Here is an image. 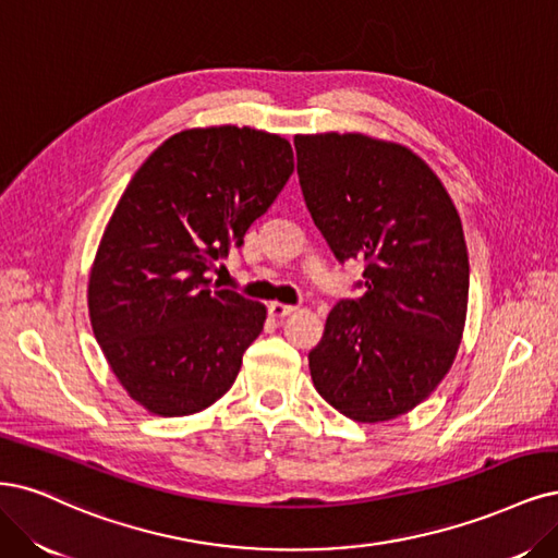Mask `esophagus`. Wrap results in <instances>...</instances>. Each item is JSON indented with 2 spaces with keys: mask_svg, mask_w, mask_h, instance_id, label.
<instances>
[{
  "mask_svg": "<svg viewBox=\"0 0 558 558\" xmlns=\"http://www.w3.org/2000/svg\"><path fill=\"white\" fill-rule=\"evenodd\" d=\"M267 312H270L272 318H286L291 316L295 312L293 304H283V302H270V306H267Z\"/></svg>",
  "mask_w": 558,
  "mask_h": 558,
  "instance_id": "obj_1",
  "label": "esophagus"
}]
</instances>
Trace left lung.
Instances as JSON below:
<instances>
[{
    "label": "left lung",
    "instance_id": "1",
    "mask_svg": "<svg viewBox=\"0 0 558 558\" xmlns=\"http://www.w3.org/2000/svg\"><path fill=\"white\" fill-rule=\"evenodd\" d=\"M306 209L339 263L364 260L310 353L318 395L355 422L427 399L457 355L469 304L462 219L409 147L362 133L295 136Z\"/></svg>",
    "mask_w": 558,
    "mask_h": 558
}]
</instances>
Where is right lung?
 <instances>
[{"mask_svg":"<svg viewBox=\"0 0 558 558\" xmlns=\"http://www.w3.org/2000/svg\"><path fill=\"white\" fill-rule=\"evenodd\" d=\"M293 147L248 126L186 129L131 178L96 252V341L133 401L180 417L223 397L265 304L207 279L293 175Z\"/></svg>","mask_w":558,"mask_h":558,"instance_id":"obj_1","label":"right lung"}]
</instances>
